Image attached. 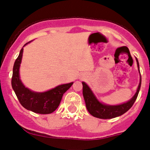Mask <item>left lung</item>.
Masks as SVG:
<instances>
[{
    "label": "left lung",
    "instance_id": "8db88e82",
    "mask_svg": "<svg viewBox=\"0 0 150 150\" xmlns=\"http://www.w3.org/2000/svg\"><path fill=\"white\" fill-rule=\"evenodd\" d=\"M136 61H137V64L139 69V63L137 58H136ZM139 72H140V70H139ZM140 74H141V72H140ZM82 84H83V98H84L86 107H87L89 113L93 117H97V118L112 119L122 115L132 107V105L134 103L136 98L138 96L140 89H141V76L137 92H136V93L134 94V96L132 97L129 102L119 105H108L101 103L97 99L96 97L94 96L93 93L92 92L90 87H88V85L84 83V82H82Z\"/></svg>",
    "mask_w": 150,
    "mask_h": 150
}]
</instances>
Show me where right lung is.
<instances>
[{"label":"right lung","instance_id":"obj_1","mask_svg":"<svg viewBox=\"0 0 150 150\" xmlns=\"http://www.w3.org/2000/svg\"><path fill=\"white\" fill-rule=\"evenodd\" d=\"M22 54L23 48L20 51L19 55L13 66L11 82L12 87L21 105L27 110H31L36 114H52L58 108L63 95L71 87L73 82L59 85L55 88L43 93L31 91L24 86L19 78V67L22 58Z\"/></svg>","mask_w":150,"mask_h":150}]
</instances>
